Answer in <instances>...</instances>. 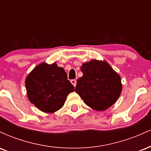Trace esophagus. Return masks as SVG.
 <instances>
[{"mask_svg":"<svg viewBox=\"0 0 151 151\" xmlns=\"http://www.w3.org/2000/svg\"><path fill=\"white\" fill-rule=\"evenodd\" d=\"M71 83L73 84V86H74V87H75L76 85H77V81H76L75 79H72V80H71Z\"/></svg>","mask_w":151,"mask_h":151,"instance_id":"obj_1","label":"esophagus"}]
</instances>
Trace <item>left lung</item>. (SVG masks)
Returning <instances> with one entry per match:
<instances>
[{
	"label": "left lung",
	"instance_id": "1",
	"mask_svg": "<svg viewBox=\"0 0 151 151\" xmlns=\"http://www.w3.org/2000/svg\"><path fill=\"white\" fill-rule=\"evenodd\" d=\"M75 91L88 106L97 111L116 102L122 91L121 77L105 60H92L81 67Z\"/></svg>",
	"mask_w": 151,
	"mask_h": 151
}]
</instances>
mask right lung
I'll use <instances>...</instances> for the list:
<instances>
[{
  "mask_svg": "<svg viewBox=\"0 0 151 151\" xmlns=\"http://www.w3.org/2000/svg\"><path fill=\"white\" fill-rule=\"evenodd\" d=\"M27 98L45 113H54L65 104L67 95L74 87L67 79V74L56 62H42L25 78Z\"/></svg>",
  "mask_w": 151,
  "mask_h": 151,
  "instance_id": "obj_1",
  "label": "right lung"
}]
</instances>
